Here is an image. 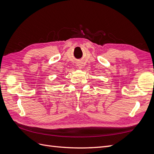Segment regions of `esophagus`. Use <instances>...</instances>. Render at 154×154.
Returning <instances> with one entry per match:
<instances>
[{
	"instance_id": "1",
	"label": "esophagus",
	"mask_w": 154,
	"mask_h": 154,
	"mask_svg": "<svg viewBox=\"0 0 154 154\" xmlns=\"http://www.w3.org/2000/svg\"><path fill=\"white\" fill-rule=\"evenodd\" d=\"M79 66V67H80V68H81V67H82V66Z\"/></svg>"
}]
</instances>
